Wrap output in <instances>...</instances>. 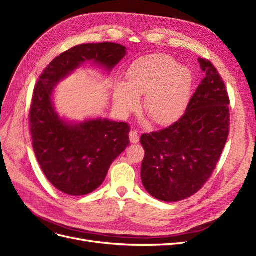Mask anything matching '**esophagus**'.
<instances>
[{
  "label": "esophagus",
  "instance_id": "obj_1",
  "mask_svg": "<svg viewBox=\"0 0 256 256\" xmlns=\"http://www.w3.org/2000/svg\"><path fill=\"white\" fill-rule=\"evenodd\" d=\"M129 138H130V142L134 143V144H136V143L140 141V136H138L136 130H131L130 134H129Z\"/></svg>",
  "mask_w": 256,
  "mask_h": 256
}]
</instances>
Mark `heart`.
<instances>
[{
    "mask_svg": "<svg viewBox=\"0 0 256 256\" xmlns=\"http://www.w3.org/2000/svg\"><path fill=\"white\" fill-rule=\"evenodd\" d=\"M192 76L188 68L177 65L164 54L142 58L131 66L128 83L114 88V102L122 113H129L145 96L144 111L159 126L171 125L184 114L188 106Z\"/></svg>",
    "mask_w": 256,
    "mask_h": 256,
    "instance_id": "b5f03b06",
    "label": "heart"
}]
</instances>
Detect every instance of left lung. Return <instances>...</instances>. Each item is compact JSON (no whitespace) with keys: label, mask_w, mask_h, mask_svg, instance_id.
I'll list each match as a JSON object with an SVG mask.
<instances>
[{"label":"left lung","mask_w":256,"mask_h":256,"mask_svg":"<svg viewBox=\"0 0 256 256\" xmlns=\"http://www.w3.org/2000/svg\"><path fill=\"white\" fill-rule=\"evenodd\" d=\"M205 78L184 114L170 127L141 136L145 150L141 178L154 198L178 202L203 187L212 176L230 129V98L221 76L208 60L198 58Z\"/></svg>","instance_id":"left-lung-1"}]
</instances>
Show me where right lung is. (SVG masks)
I'll use <instances>...</instances> for the list:
<instances>
[{"mask_svg": "<svg viewBox=\"0 0 256 256\" xmlns=\"http://www.w3.org/2000/svg\"><path fill=\"white\" fill-rule=\"evenodd\" d=\"M125 56L126 47L120 44L76 46L46 67L34 88L30 110L34 152L48 180L66 194H88L104 182L112 162L130 143V126L106 118L69 122L54 109L53 90L84 62L111 72Z\"/></svg>", "mask_w": 256, "mask_h": 256, "instance_id": "add662e5", "label": "right lung"}]
</instances>
